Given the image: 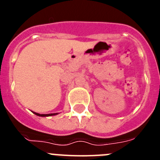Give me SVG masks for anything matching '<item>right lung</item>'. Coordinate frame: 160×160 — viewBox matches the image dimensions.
<instances>
[{
  "label": "right lung",
  "instance_id": "add662e5",
  "mask_svg": "<svg viewBox=\"0 0 160 160\" xmlns=\"http://www.w3.org/2000/svg\"><path fill=\"white\" fill-rule=\"evenodd\" d=\"M36 115H38V116H41V117H46V116H51V115H55V114H38V113L36 112H33Z\"/></svg>",
  "mask_w": 160,
  "mask_h": 160
}]
</instances>
